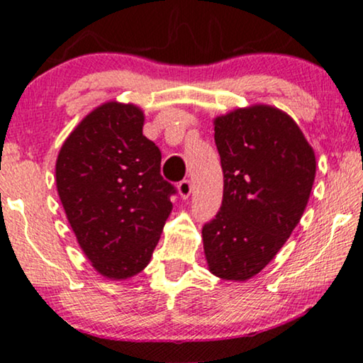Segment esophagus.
<instances>
[{"label": "esophagus", "mask_w": 363, "mask_h": 363, "mask_svg": "<svg viewBox=\"0 0 363 363\" xmlns=\"http://www.w3.org/2000/svg\"><path fill=\"white\" fill-rule=\"evenodd\" d=\"M191 190H193V185L190 180H182L178 183V195L182 198H188L191 195Z\"/></svg>", "instance_id": "esophagus-1"}]
</instances>
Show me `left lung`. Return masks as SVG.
<instances>
[{"label":"left lung","instance_id":"left-lung-1","mask_svg":"<svg viewBox=\"0 0 363 363\" xmlns=\"http://www.w3.org/2000/svg\"><path fill=\"white\" fill-rule=\"evenodd\" d=\"M225 175L221 210L203 228L208 271L242 282L261 272L299 225L315 153L294 118L267 104L213 118Z\"/></svg>","mask_w":363,"mask_h":363}]
</instances>
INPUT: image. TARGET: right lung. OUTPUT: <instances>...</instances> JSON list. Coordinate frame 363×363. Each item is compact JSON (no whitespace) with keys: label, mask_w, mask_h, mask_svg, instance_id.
<instances>
[{"label":"right lung","mask_w":363,"mask_h":363,"mask_svg":"<svg viewBox=\"0 0 363 363\" xmlns=\"http://www.w3.org/2000/svg\"><path fill=\"white\" fill-rule=\"evenodd\" d=\"M135 104L107 101L92 108L64 140L56 188L69 225L94 269L125 281L150 262L172 213L162 153L143 135Z\"/></svg>","instance_id":"add662e5"}]
</instances>
